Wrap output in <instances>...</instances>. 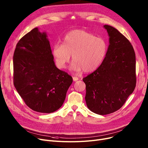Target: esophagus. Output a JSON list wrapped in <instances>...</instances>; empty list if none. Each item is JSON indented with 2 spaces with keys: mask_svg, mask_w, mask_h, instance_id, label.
Masks as SVG:
<instances>
[{
  "mask_svg": "<svg viewBox=\"0 0 148 148\" xmlns=\"http://www.w3.org/2000/svg\"><path fill=\"white\" fill-rule=\"evenodd\" d=\"M73 79L74 82H75V81H77L79 80V78L77 77H73Z\"/></svg>",
  "mask_w": 148,
  "mask_h": 148,
  "instance_id": "34e87169",
  "label": "esophagus"
}]
</instances>
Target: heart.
<instances>
[{
	"mask_svg": "<svg viewBox=\"0 0 148 148\" xmlns=\"http://www.w3.org/2000/svg\"><path fill=\"white\" fill-rule=\"evenodd\" d=\"M107 51V44L103 38L83 30H74L64 38L63 44L53 45V54L59 68H65L72 55L71 69L79 73H90L101 64Z\"/></svg>",
	"mask_w": 148,
	"mask_h": 148,
	"instance_id": "obj_1",
	"label": "heart"
}]
</instances>
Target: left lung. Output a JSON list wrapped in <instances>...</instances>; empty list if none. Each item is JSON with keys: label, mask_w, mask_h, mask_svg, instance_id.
<instances>
[{"label": "left lung", "mask_w": 148, "mask_h": 148, "mask_svg": "<svg viewBox=\"0 0 148 148\" xmlns=\"http://www.w3.org/2000/svg\"><path fill=\"white\" fill-rule=\"evenodd\" d=\"M109 36L106 57L94 72L83 79L89 109L104 115L118 110L136 85V54L128 39L114 27L104 25Z\"/></svg>", "instance_id": "1"}]
</instances>
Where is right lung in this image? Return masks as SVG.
Returning <instances> with one entry per match:
<instances>
[{
	"label": "right lung",
	"instance_id": "right-lung-1",
	"mask_svg": "<svg viewBox=\"0 0 148 148\" xmlns=\"http://www.w3.org/2000/svg\"><path fill=\"white\" fill-rule=\"evenodd\" d=\"M45 32L38 27L23 36L13 56L14 85L34 111L50 113L63 104L73 78L58 69Z\"/></svg>",
	"mask_w": 148,
	"mask_h": 148
}]
</instances>
